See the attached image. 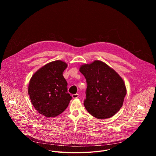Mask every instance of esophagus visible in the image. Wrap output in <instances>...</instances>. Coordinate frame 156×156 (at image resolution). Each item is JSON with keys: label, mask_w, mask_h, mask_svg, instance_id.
Masks as SVG:
<instances>
[{"label": "esophagus", "mask_w": 156, "mask_h": 156, "mask_svg": "<svg viewBox=\"0 0 156 156\" xmlns=\"http://www.w3.org/2000/svg\"><path fill=\"white\" fill-rule=\"evenodd\" d=\"M79 97V94H73L72 95V98H73V99H76V98H78Z\"/></svg>", "instance_id": "esophagus-1"}]
</instances>
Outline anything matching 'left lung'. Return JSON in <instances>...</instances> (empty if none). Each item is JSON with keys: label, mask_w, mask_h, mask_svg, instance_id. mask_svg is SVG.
<instances>
[{"label": "left lung", "mask_w": 156, "mask_h": 156, "mask_svg": "<svg viewBox=\"0 0 156 156\" xmlns=\"http://www.w3.org/2000/svg\"><path fill=\"white\" fill-rule=\"evenodd\" d=\"M80 72L87 83L84 105L87 112L98 119L110 118L118 112L126 94L119 75L99 60L81 65Z\"/></svg>", "instance_id": "obj_1"}]
</instances>
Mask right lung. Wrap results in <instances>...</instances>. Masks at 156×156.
Returning a JSON list of instances; mask_svg holds the SVG:
<instances>
[{"label":"right lung","mask_w":156,"mask_h":156,"mask_svg":"<svg viewBox=\"0 0 156 156\" xmlns=\"http://www.w3.org/2000/svg\"><path fill=\"white\" fill-rule=\"evenodd\" d=\"M67 64L61 60L50 62L38 70L31 77L28 94L34 107L46 117L62 113L72 97L67 93V82L63 72Z\"/></svg>","instance_id":"add662e5"}]
</instances>
